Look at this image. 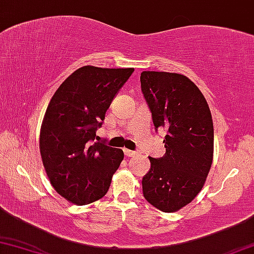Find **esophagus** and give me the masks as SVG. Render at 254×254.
Masks as SVG:
<instances>
[{
  "mask_svg": "<svg viewBox=\"0 0 254 254\" xmlns=\"http://www.w3.org/2000/svg\"><path fill=\"white\" fill-rule=\"evenodd\" d=\"M124 155L127 157H133L134 155H137V152H136V151H132V150L124 149Z\"/></svg>",
  "mask_w": 254,
  "mask_h": 254,
  "instance_id": "esophagus-1",
  "label": "esophagus"
}]
</instances>
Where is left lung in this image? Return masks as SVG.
I'll return each mask as SVG.
<instances>
[{
    "mask_svg": "<svg viewBox=\"0 0 254 254\" xmlns=\"http://www.w3.org/2000/svg\"><path fill=\"white\" fill-rule=\"evenodd\" d=\"M140 86L156 132L165 131V155L149 157L143 195L163 212L191 203L206 181L213 159V122L200 90L181 73L143 71Z\"/></svg>",
    "mask_w": 254,
    "mask_h": 254,
    "instance_id": "8db88e82",
    "label": "left lung"
}]
</instances>
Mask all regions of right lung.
I'll return each instance as SVG.
<instances>
[{"label": "right lung", "mask_w": 254, "mask_h": 254, "mask_svg": "<svg viewBox=\"0 0 254 254\" xmlns=\"http://www.w3.org/2000/svg\"><path fill=\"white\" fill-rule=\"evenodd\" d=\"M133 68L77 69L56 90L44 115L40 150L51 185L73 204L86 205L107 193L123 150L96 136L105 112Z\"/></svg>", "instance_id": "right-lung-1"}]
</instances>
